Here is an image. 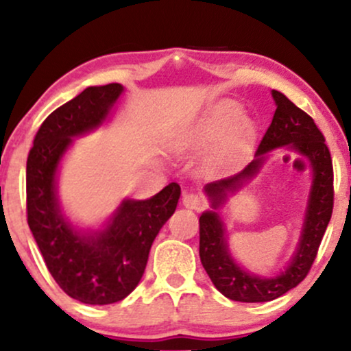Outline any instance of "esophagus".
Returning <instances> with one entry per match:
<instances>
[{
	"mask_svg": "<svg viewBox=\"0 0 351 351\" xmlns=\"http://www.w3.org/2000/svg\"><path fill=\"white\" fill-rule=\"evenodd\" d=\"M183 204L189 209H196L198 211V209L204 206V199L199 195H196V193H184Z\"/></svg>",
	"mask_w": 351,
	"mask_h": 351,
	"instance_id": "obj_1",
	"label": "esophagus"
}]
</instances>
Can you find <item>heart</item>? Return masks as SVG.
Masks as SVG:
<instances>
[{"label": "heart", "instance_id": "heart-1", "mask_svg": "<svg viewBox=\"0 0 351 351\" xmlns=\"http://www.w3.org/2000/svg\"><path fill=\"white\" fill-rule=\"evenodd\" d=\"M241 115V108L232 102H226V104H221L219 107H216L215 110L209 114L206 119L203 120V123L199 125V130H198V140L199 142H211L219 136L221 134L228 130L229 127L234 121L237 122L232 125L231 132H229L228 140L224 142L223 147V155L224 156H231L234 155L244 147L249 140L252 138L254 135V127L252 123L249 122L247 119H240L237 121Z\"/></svg>", "mask_w": 351, "mask_h": 351}]
</instances>
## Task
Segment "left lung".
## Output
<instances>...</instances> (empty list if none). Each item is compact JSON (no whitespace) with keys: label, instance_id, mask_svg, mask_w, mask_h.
Segmentation results:
<instances>
[{"label":"left lung","instance_id":"8db88e82","mask_svg":"<svg viewBox=\"0 0 351 351\" xmlns=\"http://www.w3.org/2000/svg\"><path fill=\"white\" fill-rule=\"evenodd\" d=\"M272 97L277 106L276 114L257 147L256 158L236 175L206 184L213 208L223 206L229 193L239 189L261 170L265 153L279 147H293L307 156L313 168V184L297 252L287 269L271 279L241 269L229 254L224 224L219 215L216 211L201 215V264L217 291L236 302H269L297 287L310 272L333 211V165L324 134L318 130L312 117L292 104L282 92L272 90Z\"/></svg>","mask_w":351,"mask_h":351}]
</instances>
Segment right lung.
<instances>
[{"label": "right lung", "instance_id": "right-lung-1", "mask_svg": "<svg viewBox=\"0 0 351 351\" xmlns=\"http://www.w3.org/2000/svg\"><path fill=\"white\" fill-rule=\"evenodd\" d=\"M123 87H87L56 108L34 136L26 163L27 224L47 271L72 299L108 305L125 299L142 279L148 252L178 204L181 188L170 183L150 199H127L108 226L80 234L66 221L56 196V171L74 136L99 127Z\"/></svg>", "mask_w": 351, "mask_h": 351}]
</instances>
